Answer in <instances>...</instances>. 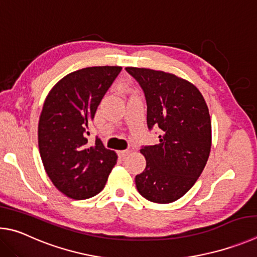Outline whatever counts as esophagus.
<instances>
[{"label":"esophagus","mask_w":257,"mask_h":257,"mask_svg":"<svg viewBox=\"0 0 257 257\" xmlns=\"http://www.w3.org/2000/svg\"><path fill=\"white\" fill-rule=\"evenodd\" d=\"M128 154H130V150H120L118 151V157L119 158H125Z\"/></svg>","instance_id":"34e87169"}]
</instances>
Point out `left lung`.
Returning a JSON list of instances; mask_svg holds the SVG:
<instances>
[{"label":"left lung","instance_id":"8db88e82","mask_svg":"<svg viewBox=\"0 0 257 257\" xmlns=\"http://www.w3.org/2000/svg\"><path fill=\"white\" fill-rule=\"evenodd\" d=\"M145 92L147 124L160 128L159 143L142 147L147 166L136 185L145 199L166 204L181 199L203 172L211 150V118L194 84L164 71L126 67Z\"/></svg>","mask_w":257,"mask_h":257}]
</instances>
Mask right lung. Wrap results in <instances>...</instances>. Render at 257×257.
<instances>
[{"label": "right lung", "instance_id": "obj_1", "mask_svg": "<svg viewBox=\"0 0 257 257\" xmlns=\"http://www.w3.org/2000/svg\"><path fill=\"white\" fill-rule=\"evenodd\" d=\"M120 66L84 67L65 75L45 99L38 123L44 168L58 191L73 200L97 195L116 165L115 151L85 138L90 121Z\"/></svg>", "mask_w": 257, "mask_h": 257}]
</instances>
